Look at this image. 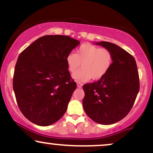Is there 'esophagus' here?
Segmentation results:
<instances>
[{
	"instance_id": "34e87169",
	"label": "esophagus",
	"mask_w": 153,
	"mask_h": 153,
	"mask_svg": "<svg viewBox=\"0 0 153 153\" xmlns=\"http://www.w3.org/2000/svg\"><path fill=\"white\" fill-rule=\"evenodd\" d=\"M77 86H78V88H81L82 86V84L80 83V82H78L77 83Z\"/></svg>"
}]
</instances>
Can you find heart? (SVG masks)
Masks as SVG:
<instances>
[{
  "instance_id": "obj_1",
  "label": "heart",
  "mask_w": 153,
  "mask_h": 153,
  "mask_svg": "<svg viewBox=\"0 0 153 153\" xmlns=\"http://www.w3.org/2000/svg\"><path fill=\"white\" fill-rule=\"evenodd\" d=\"M68 71L75 73L81 63L82 69L73 75L77 82H86L92 78L99 80L106 75L113 64V54L109 50L91 44H83L76 54L71 52L66 56Z\"/></svg>"
}]
</instances>
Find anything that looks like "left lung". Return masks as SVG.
<instances>
[{"label": "left lung", "instance_id": "1", "mask_svg": "<svg viewBox=\"0 0 153 153\" xmlns=\"http://www.w3.org/2000/svg\"><path fill=\"white\" fill-rule=\"evenodd\" d=\"M95 44L111 52L113 64L102 78L82 86V106L93 121L108 125L122 120L130 111L140 91V79L136 61L127 51L108 42Z\"/></svg>", "mask_w": 153, "mask_h": 153}]
</instances>
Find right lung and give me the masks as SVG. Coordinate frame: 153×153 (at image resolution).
<instances>
[{"label": "right lung", "instance_id": "obj_1", "mask_svg": "<svg viewBox=\"0 0 153 153\" xmlns=\"http://www.w3.org/2000/svg\"><path fill=\"white\" fill-rule=\"evenodd\" d=\"M79 44L68 36L46 35L19 54L13 91L19 109L36 125H51L65 113L76 88L65 58Z\"/></svg>", "mask_w": 153, "mask_h": 153}]
</instances>
